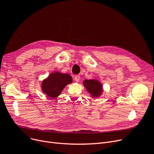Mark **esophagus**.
Here are the masks:
<instances>
[{
    "label": "esophagus",
    "mask_w": 154,
    "mask_h": 154,
    "mask_svg": "<svg viewBox=\"0 0 154 154\" xmlns=\"http://www.w3.org/2000/svg\"><path fill=\"white\" fill-rule=\"evenodd\" d=\"M74 79H75V81L76 82H79V80H80V75H75V76L74 77Z\"/></svg>",
    "instance_id": "esophagus-1"
}]
</instances>
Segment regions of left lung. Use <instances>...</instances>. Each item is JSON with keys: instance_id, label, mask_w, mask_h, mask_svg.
Returning <instances> with one entry per match:
<instances>
[{"instance_id": "left-lung-1", "label": "left lung", "mask_w": 154, "mask_h": 154, "mask_svg": "<svg viewBox=\"0 0 154 154\" xmlns=\"http://www.w3.org/2000/svg\"><path fill=\"white\" fill-rule=\"evenodd\" d=\"M84 85L87 90L94 97H97L102 91V86L99 82L95 80H85Z\"/></svg>"}]
</instances>
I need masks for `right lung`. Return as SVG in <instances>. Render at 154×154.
<instances>
[{
	"label": "right lung",
	"mask_w": 154,
	"mask_h": 154,
	"mask_svg": "<svg viewBox=\"0 0 154 154\" xmlns=\"http://www.w3.org/2000/svg\"><path fill=\"white\" fill-rule=\"evenodd\" d=\"M72 82V77L66 73L55 72L42 82V90L51 97H57L65 87Z\"/></svg>",
	"instance_id": "add662e5"
}]
</instances>
